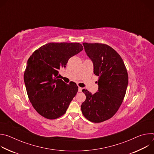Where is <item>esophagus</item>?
<instances>
[{
    "label": "esophagus",
    "mask_w": 154,
    "mask_h": 154,
    "mask_svg": "<svg viewBox=\"0 0 154 154\" xmlns=\"http://www.w3.org/2000/svg\"><path fill=\"white\" fill-rule=\"evenodd\" d=\"M82 90H83L82 88L79 87V92H82Z\"/></svg>",
    "instance_id": "1"
}]
</instances>
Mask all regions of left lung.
Returning a JSON list of instances; mask_svg holds the SVG:
<instances>
[{"label": "left lung", "instance_id": "left-lung-1", "mask_svg": "<svg viewBox=\"0 0 154 154\" xmlns=\"http://www.w3.org/2000/svg\"><path fill=\"white\" fill-rule=\"evenodd\" d=\"M83 45L93 63L94 74L99 77V88L94 94L82 90L86 100L82 103V112L90 121L102 122L113 117L122 103L128 74L122 58L110 46L100 43L83 42Z\"/></svg>", "mask_w": 154, "mask_h": 154}]
</instances>
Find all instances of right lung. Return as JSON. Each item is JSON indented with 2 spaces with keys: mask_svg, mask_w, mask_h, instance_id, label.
Returning a JSON list of instances; mask_svg holds the SVG:
<instances>
[{
  "mask_svg": "<svg viewBox=\"0 0 154 154\" xmlns=\"http://www.w3.org/2000/svg\"><path fill=\"white\" fill-rule=\"evenodd\" d=\"M83 49L78 42H50L29 58L24 74L27 95L35 110L44 118L55 119L63 116L76 95V83L67 85L58 79V71Z\"/></svg>",
  "mask_w": 154,
  "mask_h": 154,
  "instance_id": "obj_1",
  "label": "right lung"
}]
</instances>
